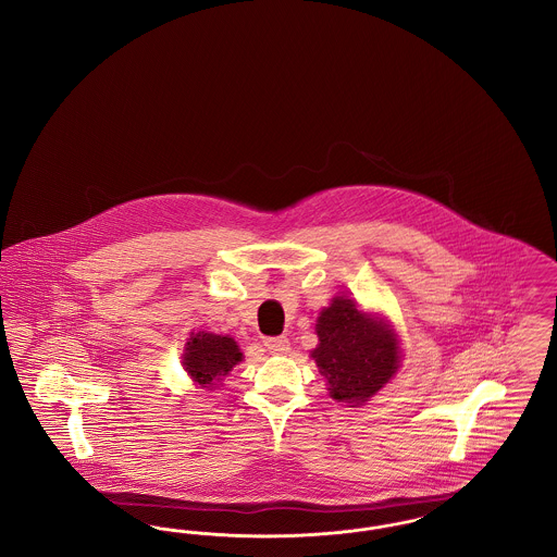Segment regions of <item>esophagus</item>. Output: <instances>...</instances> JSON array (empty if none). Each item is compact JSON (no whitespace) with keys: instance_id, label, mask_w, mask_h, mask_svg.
<instances>
[{"instance_id":"1","label":"esophagus","mask_w":557,"mask_h":557,"mask_svg":"<svg viewBox=\"0 0 557 557\" xmlns=\"http://www.w3.org/2000/svg\"><path fill=\"white\" fill-rule=\"evenodd\" d=\"M264 346L272 354H287L292 344H289V339L285 335H278V337H265Z\"/></svg>"}]
</instances>
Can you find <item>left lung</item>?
<instances>
[{
    "instance_id": "8db88e82",
    "label": "left lung",
    "mask_w": 557,
    "mask_h": 557,
    "mask_svg": "<svg viewBox=\"0 0 557 557\" xmlns=\"http://www.w3.org/2000/svg\"><path fill=\"white\" fill-rule=\"evenodd\" d=\"M312 358L331 398L358 407L375 396L400 367V344L392 324L369 314L350 297H333L317 321Z\"/></svg>"
}]
</instances>
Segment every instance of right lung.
Returning <instances> with one entry per match:
<instances>
[{"mask_svg":"<svg viewBox=\"0 0 557 557\" xmlns=\"http://www.w3.org/2000/svg\"><path fill=\"white\" fill-rule=\"evenodd\" d=\"M240 360L243 351L238 350L231 335H215L206 331L190 333L182 354L184 371L203 389H213L218 381L226 377Z\"/></svg>","mask_w":557,"mask_h":557,"instance_id":"right-lung-1","label":"right lung"}]
</instances>
